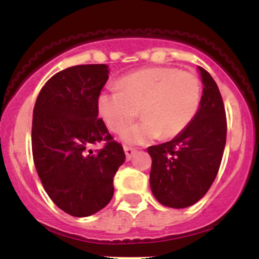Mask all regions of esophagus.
I'll list each match as a JSON object with an SVG mask.
<instances>
[{
	"label": "esophagus",
	"mask_w": 259,
	"mask_h": 259,
	"mask_svg": "<svg viewBox=\"0 0 259 259\" xmlns=\"http://www.w3.org/2000/svg\"><path fill=\"white\" fill-rule=\"evenodd\" d=\"M124 153L127 159L130 161V159H131V158L137 153V149L136 148H131V146H124Z\"/></svg>",
	"instance_id": "obj_1"
}]
</instances>
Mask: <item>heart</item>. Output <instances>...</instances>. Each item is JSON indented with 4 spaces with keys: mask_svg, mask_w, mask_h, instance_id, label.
I'll list each match as a JSON object with an SVG mask.
<instances>
[{
    "mask_svg": "<svg viewBox=\"0 0 259 259\" xmlns=\"http://www.w3.org/2000/svg\"><path fill=\"white\" fill-rule=\"evenodd\" d=\"M201 97V80L192 71L150 67L123 77L119 91L101 93L97 109L115 134L131 127L141 111L145 120L125 135L130 143L141 144L157 136L172 139L182 134L197 115Z\"/></svg>",
    "mask_w": 259,
    "mask_h": 259,
    "instance_id": "1",
    "label": "heart"
}]
</instances>
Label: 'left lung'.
<instances>
[{"instance_id":"1","label":"left lung","mask_w":259,"mask_h":259,"mask_svg":"<svg viewBox=\"0 0 259 259\" xmlns=\"http://www.w3.org/2000/svg\"><path fill=\"white\" fill-rule=\"evenodd\" d=\"M198 68L203 89L197 115L175 139L148 148L153 194L174 209L192 206L207 193L226 146L227 118L221 92L211 75Z\"/></svg>"}]
</instances>
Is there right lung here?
I'll list each match as a JSON object with an SVG mask.
<instances>
[{
  "instance_id": "add662e5",
  "label": "right lung",
  "mask_w": 259,
  "mask_h": 259,
  "mask_svg": "<svg viewBox=\"0 0 259 259\" xmlns=\"http://www.w3.org/2000/svg\"><path fill=\"white\" fill-rule=\"evenodd\" d=\"M106 65H77L41 88L32 119V155L45 192L72 217H89L113 198V179L125 159L122 144L98 118ZM104 142L92 152L89 146Z\"/></svg>"
}]
</instances>
